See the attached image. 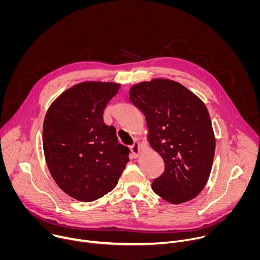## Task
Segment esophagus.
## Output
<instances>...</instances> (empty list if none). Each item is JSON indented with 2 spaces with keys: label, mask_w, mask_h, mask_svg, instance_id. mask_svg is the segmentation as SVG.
Returning <instances> with one entry per match:
<instances>
[{
  "label": "esophagus",
  "mask_w": 260,
  "mask_h": 260,
  "mask_svg": "<svg viewBox=\"0 0 260 260\" xmlns=\"http://www.w3.org/2000/svg\"><path fill=\"white\" fill-rule=\"evenodd\" d=\"M129 149H131V152H132V154H133L134 157H138V156L140 155V153H141L140 144H139L138 142H135V143L129 147Z\"/></svg>",
  "instance_id": "obj_1"
}]
</instances>
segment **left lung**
Returning a JSON list of instances; mask_svg holds the SVG:
<instances>
[{
    "label": "left lung",
    "instance_id": "1",
    "mask_svg": "<svg viewBox=\"0 0 260 260\" xmlns=\"http://www.w3.org/2000/svg\"><path fill=\"white\" fill-rule=\"evenodd\" d=\"M129 100L145 115L151 146L165 162L152 190L176 205L194 199L209 179L215 153L205 104L186 87L168 79L134 85Z\"/></svg>",
    "mask_w": 260,
    "mask_h": 260
}]
</instances>
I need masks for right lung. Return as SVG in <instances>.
Listing matches in <instances>:
<instances>
[{"label":"right lung","instance_id":"right-lung-1","mask_svg":"<svg viewBox=\"0 0 260 260\" xmlns=\"http://www.w3.org/2000/svg\"><path fill=\"white\" fill-rule=\"evenodd\" d=\"M112 82H82L62 92L50 106L43 124V149L58 187L80 202L112 191L129 149L118 143L116 129L103 113L118 92Z\"/></svg>","mask_w":260,"mask_h":260}]
</instances>
